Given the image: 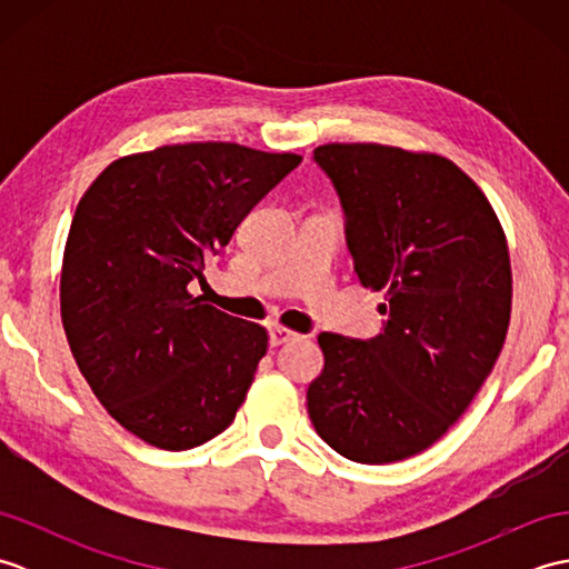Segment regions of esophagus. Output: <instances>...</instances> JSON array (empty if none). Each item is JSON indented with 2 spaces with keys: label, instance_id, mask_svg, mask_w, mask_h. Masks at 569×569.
<instances>
[{
  "label": "esophagus",
  "instance_id": "obj_1",
  "mask_svg": "<svg viewBox=\"0 0 569 569\" xmlns=\"http://www.w3.org/2000/svg\"><path fill=\"white\" fill-rule=\"evenodd\" d=\"M296 337H298V332L283 328V325H273V328L269 330V340H271V345H273V347L291 342V340H296Z\"/></svg>",
  "mask_w": 569,
  "mask_h": 569
}]
</instances>
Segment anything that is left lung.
<instances>
[{
  "label": "left lung",
  "instance_id": "1",
  "mask_svg": "<svg viewBox=\"0 0 569 569\" xmlns=\"http://www.w3.org/2000/svg\"><path fill=\"white\" fill-rule=\"evenodd\" d=\"M345 210L365 288L386 291L383 332H322L308 413L335 452L389 465L428 450L487 381L511 322V259L485 192L450 159L383 143L312 151Z\"/></svg>",
  "mask_w": 569,
  "mask_h": 569
}]
</instances>
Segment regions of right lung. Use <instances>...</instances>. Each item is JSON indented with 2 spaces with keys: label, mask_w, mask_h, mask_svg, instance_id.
I'll list each match as a JSON object with an SVG mask.
<instances>
[{
  "label": "right lung",
  "mask_w": 569,
  "mask_h": 569,
  "mask_svg": "<svg viewBox=\"0 0 569 569\" xmlns=\"http://www.w3.org/2000/svg\"><path fill=\"white\" fill-rule=\"evenodd\" d=\"M303 161L229 141L173 143L112 161L84 190L60 269V318L92 393L161 450L229 428L269 332L192 296L266 192Z\"/></svg>",
  "instance_id": "obj_1"
}]
</instances>
